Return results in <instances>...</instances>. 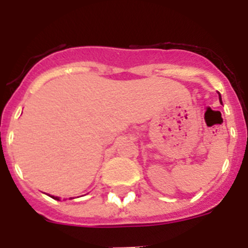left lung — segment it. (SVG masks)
Returning <instances> with one entry per match:
<instances>
[{
	"label": "left lung",
	"instance_id": "1",
	"mask_svg": "<svg viewBox=\"0 0 248 248\" xmlns=\"http://www.w3.org/2000/svg\"><path fill=\"white\" fill-rule=\"evenodd\" d=\"M220 100H221V95H220Z\"/></svg>",
	"mask_w": 248,
	"mask_h": 248
}]
</instances>
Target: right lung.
<instances>
[{
    "instance_id": "add662e5",
    "label": "right lung",
    "mask_w": 248,
    "mask_h": 248,
    "mask_svg": "<svg viewBox=\"0 0 248 248\" xmlns=\"http://www.w3.org/2000/svg\"><path fill=\"white\" fill-rule=\"evenodd\" d=\"M53 199H56V200H59V198H54V196H53Z\"/></svg>"
}]
</instances>
